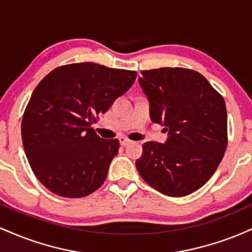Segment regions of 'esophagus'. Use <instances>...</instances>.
Returning <instances> with one entry per match:
<instances>
[{
    "label": "esophagus",
    "instance_id": "1",
    "mask_svg": "<svg viewBox=\"0 0 252 252\" xmlns=\"http://www.w3.org/2000/svg\"><path fill=\"white\" fill-rule=\"evenodd\" d=\"M120 142H121V144H122L123 147H126V146H128V144L131 143V141H130L129 138H126V137H121L120 138Z\"/></svg>",
    "mask_w": 252,
    "mask_h": 252
}]
</instances>
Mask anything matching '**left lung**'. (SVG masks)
<instances>
[{"instance_id":"1","label":"left lung","mask_w":252,"mask_h":252,"mask_svg":"<svg viewBox=\"0 0 252 252\" xmlns=\"http://www.w3.org/2000/svg\"><path fill=\"white\" fill-rule=\"evenodd\" d=\"M141 73L150 118L166 126L168 140L144 143L136 168L162 194L189 195L210 180L226 150L225 100L196 71L161 67Z\"/></svg>"}]
</instances>
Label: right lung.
Masks as SVG:
<instances>
[{
  "mask_svg": "<svg viewBox=\"0 0 252 252\" xmlns=\"http://www.w3.org/2000/svg\"><path fill=\"white\" fill-rule=\"evenodd\" d=\"M135 71L94 63L59 66L37 84L24 112L21 135L31 168L43 186L65 198L99 189L120 141L91 128L134 84Z\"/></svg>",
  "mask_w": 252,
  "mask_h": 252,
  "instance_id": "right-lung-1",
  "label": "right lung"
}]
</instances>
